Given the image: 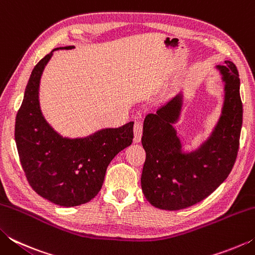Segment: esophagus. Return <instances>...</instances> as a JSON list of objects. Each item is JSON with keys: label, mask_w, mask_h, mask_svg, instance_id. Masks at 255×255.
Returning a JSON list of instances; mask_svg holds the SVG:
<instances>
[{"label": "esophagus", "mask_w": 255, "mask_h": 255, "mask_svg": "<svg viewBox=\"0 0 255 255\" xmlns=\"http://www.w3.org/2000/svg\"><path fill=\"white\" fill-rule=\"evenodd\" d=\"M141 135H143V124L139 120H136L135 125H133V141L139 143Z\"/></svg>", "instance_id": "esophagus-1"}]
</instances>
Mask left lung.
<instances>
[{
    "instance_id": "8db88e82",
    "label": "left lung",
    "mask_w": 255,
    "mask_h": 255,
    "mask_svg": "<svg viewBox=\"0 0 255 255\" xmlns=\"http://www.w3.org/2000/svg\"><path fill=\"white\" fill-rule=\"evenodd\" d=\"M217 68L225 82L223 112L214 132L195 152L182 153L173 127L182 106V94L144 120L141 144L146 159L141 189L156 208L179 210L196 205L213 193L234 166L243 122L240 75L230 60Z\"/></svg>"
}]
</instances>
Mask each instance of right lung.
<instances>
[{
	"mask_svg": "<svg viewBox=\"0 0 255 255\" xmlns=\"http://www.w3.org/2000/svg\"><path fill=\"white\" fill-rule=\"evenodd\" d=\"M53 51L39 60L30 75L16 114L14 138L21 166L34 191L56 205L74 207L100 191L112 158L132 143L133 123L79 139L58 135L42 117L38 99L42 71Z\"/></svg>",
	"mask_w": 255,
	"mask_h": 255,
	"instance_id": "right-lung-1",
	"label": "right lung"
}]
</instances>
